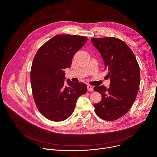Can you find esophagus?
I'll return each mask as SVG.
<instances>
[{
  "mask_svg": "<svg viewBox=\"0 0 157 157\" xmlns=\"http://www.w3.org/2000/svg\"><path fill=\"white\" fill-rule=\"evenodd\" d=\"M93 90H94L93 86L90 85H87V90H88V91H93Z\"/></svg>",
  "mask_w": 157,
  "mask_h": 157,
  "instance_id": "1",
  "label": "esophagus"
}]
</instances>
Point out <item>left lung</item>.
I'll return each mask as SVG.
<instances>
[{
	"instance_id": "8db88e82",
	"label": "left lung",
	"mask_w": 157,
	"mask_h": 157,
	"mask_svg": "<svg viewBox=\"0 0 157 157\" xmlns=\"http://www.w3.org/2000/svg\"><path fill=\"white\" fill-rule=\"evenodd\" d=\"M100 52L110 79L109 88H94L102 95L101 101L94 105L97 116L106 121L116 120L125 115L135 101L140 84V70L131 49L120 39L108 37L92 38Z\"/></svg>"
}]
</instances>
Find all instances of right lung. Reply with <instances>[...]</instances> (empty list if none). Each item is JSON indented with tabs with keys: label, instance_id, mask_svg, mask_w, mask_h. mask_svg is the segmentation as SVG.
Instances as JSON below:
<instances>
[{
	"label": "right lung",
	"instance_id": "obj_1",
	"mask_svg": "<svg viewBox=\"0 0 157 157\" xmlns=\"http://www.w3.org/2000/svg\"><path fill=\"white\" fill-rule=\"evenodd\" d=\"M87 41L75 35H56L41 46L33 60L30 82L33 97L39 111L47 119L62 121L74 111L78 98L86 92V85L67 80L65 71L72 58Z\"/></svg>",
	"mask_w": 157,
	"mask_h": 157
}]
</instances>
